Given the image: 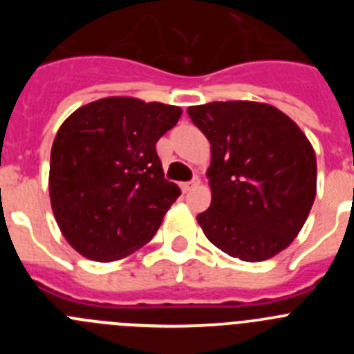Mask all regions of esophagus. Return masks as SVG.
I'll list each match as a JSON object with an SVG mask.
<instances>
[{"instance_id":"1","label":"esophagus","mask_w":354,"mask_h":354,"mask_svg":"<svg viewBox=\"0 0 354 354\" xmlns=\"http://www.w3.org/2000/svg\"><path fill=\"white\" fill-rule=\"evenodd\" d=\"M198 186H200V179L196 177V179H193V180H189V183L183 184V192L184 193L192 192V189H195V187H198Z\"/></svg>"}]
</instances>
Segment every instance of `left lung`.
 <instances>
[{"instance_id":"obj_1","label":"left lung","mask_w":354,"mask_h":354,"mask_svg":"<svg viewBox=\"0 0 354 354\" xmlns=\"http://www.w3.org/2000/svg\"><path fill=\"white\" fill-rule=\"evenodd\" d=\"M211 143V207L196 216L207 239L230 257L262 262L286 250L305 225L317 162L298 124L266 102L189 106Z\"/></svg>"}]
</instances>
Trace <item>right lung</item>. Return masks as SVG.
<instances>
[{
  "label": "right lung",
  "mask_w": 354,
  "mask_h": 354,
  "mask_svg": "<svg viewBox=\"0 0 354 354\" xmlns=\"http://www.w3.org/2000/svg\"><path fill=\"white\" fill-rule=\"evenodd\" d=\"M180 115L179 106L117 95L65 118L51 149L49 198L83 257L120 261L158 232L180 189L165 179L156 143Z\"/></svg>",
  "instance_id": "add662e5"
}]
</instances>
